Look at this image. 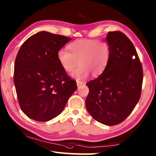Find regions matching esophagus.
Listing matches in <instances>:
<instances>
[{"label":"esophagus","instance_id":"34e87169","mask_svg":"<svg viewBox=\"0 0 156 156\" xmlns=\"http://www.w3.org/2000/svg\"><path fill=\"white\" fill-rule=\"evenodd\" d=\"M76 83H77V86H78V87H80V86H81V85H83V84H84L83 82L79 81V80L76 81Z\"/></svg>","mask_w":156,"mask_h":156}]
</instances>
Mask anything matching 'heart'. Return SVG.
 Instances as JSON below:
<instances>
[{
	"label": "heart",
	"instance_id": "heart-1",
	"mask_svg": "<svg viewBox=\"0 0 156 156\" xmlns=\"http://www.w3.org/2000/svg\"><path fill=\"white\" fill-rule=\"evenodd\" d=\"M67 51L60 49L57 60L67 73L72 72L77 80H84L89 74L98 77L105 72L109 64L111 48L107 41L92 38L77 39L68 44Z\"/></svg>",
	"mask_w": 156,
	"mask_h": 156
}]
</instances>
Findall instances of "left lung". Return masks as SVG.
<instances>
[{
  "mask_svg": "<svg viewBox=\"0 0 156 156\" xmlns=\"http://www.w3.org/2000/svg\"><path fill=\"white\" fill-rule=\"evenodd\" d=\"M107 41L111 48L105 72L86 84L89 89L85 104L95 120L105 125L123 122L141 96L143 70L135 47L125 34L109 31Z\"/></svg>",
  "mask_w": 156,
  "mask_h": 156,
  "instance_id": "8db88e82",
  "label": "left lung"
}]
</instances>
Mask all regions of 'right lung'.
Masks as SVG:
<instances>
[{
	"instance_id": "obj_1",
	"label": "right lung",
	"mask_w": 156,
	"mask_h": 156,
	"mask_svg": "<svg viewBox=\"0 0 156 156\" xmlns=\"http://www.w3.org/2000/svg\"><path fill=\"white\" fill-rule=\"evenodd\" d=\"M72 38L40 31L21 45L14 63V82L20 109L31 119L46 122L58 115L77 84L57 60Z\"/></svg>"
}]
</instances>
